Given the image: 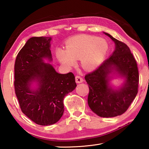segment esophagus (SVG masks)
<instances>
[{
    "label": "esophagus",
    "instance_id": "1",
    "mask_svg": "<svg viewBox=\"0 0 149 149\" xmlns=\"http://www.w3.org/2000/svg\"><path fill=\"white\" fill-rule=\"evenodd\" d=\"M75 81H76L77 84H79V83H82L84 81V79H83V78L79 76V75H76V76H75Z\"/></svg>",
    "mask_w": 149,
    "mask_h": 149
}]
</instances>
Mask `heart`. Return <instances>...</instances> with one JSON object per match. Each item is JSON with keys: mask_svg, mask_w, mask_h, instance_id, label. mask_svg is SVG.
<instances>
[{"mask_svg": "<svg viewBox=\"0 0 149 149\" xmlns=\"http://www.w3.org/2000/svg\"><path fill=\"white\" fill-rule=\"evenodd\" d=\"M108 49V43L104 39L91 35H77L68 41L66 51L58 50L57 56L65 66H74L75 60L81 59L85 70H93L101 63Z\"/></svg>", "mask_w": 149, "mask_h": 149, "instance_id": "obj_1", "label": "heart"}]
</instances>
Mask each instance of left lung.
<instances>
[{
  "mask_svg": "<svg viewBox=\"0 0 149 149\" xmlns=\"http://www.w3.org/2000/svg\"><path fill=\"white\" fill-rule=\"evenodd\" d=\"M105 34L114 41V52L97 69L85 75V79L89 88V107L99 116L110 118L122 115L130 107L138 93L139 75L137 62L127 45ZM113 69L126 79L118 91L108 87V75Z\"/></svg>",
  "mask_w": 149,
  "mask_h": 149,
  "instance_id": "8db88e82",
  "label": "left lung"
}]
</instances>
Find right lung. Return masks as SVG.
Instances as JSON below:
<instances>
[{"label": "right lung", "instance_id": "1", "mask_svg": "<svg viewBox=\"0 0 149 149\" xmlns=\"http://www.w3.org/2000/svg\"><path fill=\"white\" fill-rule=\"evenodd\" d=\"M50 37H33L20 50L14 64V89L22 112L38 125H49L64 113L63 100L77 85L73 73L60 74L42 58L52 60ZM33 80L40 87L30 89Z\"/></svg>", "mask_w": 149, "mask_h": 149}]
</instances>
